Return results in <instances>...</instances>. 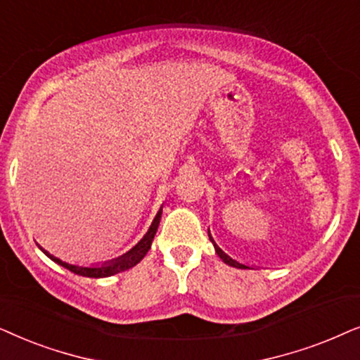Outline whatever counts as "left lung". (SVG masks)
I'll return each mask as SVG.
<instances>
[{
    "label": "left lung",
    "mask_w": 360,
    "mask_h": 360,
    "mask_svg": "<svg viewBox=\"0 0 360 360\" xmlns=\"http://www.w3.org/2000/svg\"><path fill=\"white\" fill-rule=\"evenodd\" d=\"M209 240L212 242V245H214V248H215V253H217V255L220 257V260H222L224 263H227V265H230V266L242 268V270H250V266L245 265V263H240L238 260H236V258H232L230 255H227V253H225V252L222 250V248H220V247L217 245V243H215L212 236H210V230H209Z\"/></svg>",
    "instance_id": "left-lung-1"
}]
</instances>
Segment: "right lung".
<instances>
[{"mask_svg":"<svg viewBox=\"0 0 360 360\" xmlns=\"http://www.w3.org/2000/svg\"><path fill=\"white\" fill-rule=\"evenodd\" d=\"M161 214H162V207H160V210H158L156 217L153 219V222L150 225V229H148V232L145 233V236H143L141 240L131 248V250H128L127 253H123V255H120L117 258H112V260H107V262H102V263H95V265H79V263L64 262V260H60L59 257L52 255V253L47 252L46 248H42L39 243H37V247H39L41 250L44 252L52 262H56L57 265L67 268V270L74 271L75 275L89 276V278L113 276V275H117V273H122L124 270H130L131 266L138 265V263H140L143 258H145L148 250L151 248V242L156 236V230H158V227H160Z\"/></svg>","mask_w":360,"mask_h":360,"instance_id":"obj_1","label":"right lung"}]
</instances>
